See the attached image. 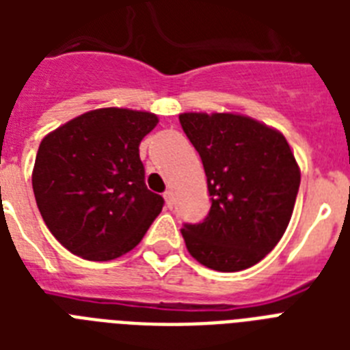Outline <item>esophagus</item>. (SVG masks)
Masks as SVG:
<instances>
[{"label":"esophagus","mask_w":350,"mask_h":350,"mask_svg":"<svg viewBox=\"0 0 350 350\" xmlns=\"http://www.w3.org/2000/svg\"><path fill=\"white\" fill-rule=\"evenodd\" d=\"M163 198H165V203H167V207H172V200H174V196H172V192L170 191H165L163 192Z\"/></svg>","instance_id":"1"}]
</instances>
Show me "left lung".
I'll return each instance as SVG.
<instances>
[{
	"label": "left lung",
	"instance_id": "1",
	"mask_svg": "<svg viewBox=\"0 0 350 350\" xmlns=\"http://www.w3.org/2000/svg\"><path fill=\"white\" fill-rule=\"evenodd\" d=\"M202 158L211 211L183 224L191 256L219 272L261 261L282 239L293 216L299 169L287 139L271 126L238 114H180Z\"/></svg>",
	"mask_w": 350,
	"mask_h": 350
}]
</instances>
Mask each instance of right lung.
<instances>
[{
  "label": "right lung",
  "mask_w": 350,
  "mask_h": 350,
  "mask_svg": "<svg viewBox=\"0 0 350 350\" xmlns=\"http://www.w3.org/2000/svg\"><path fill=\"white\" fill-rule=\"evenodd\" d=\"M150 112L98 109L43 137L32 189L54 238L85 260L109 261L136 247L163 208L145 185L139 143Z\"/></svg>",
  "instance_id": "1"
}]
</instances>
